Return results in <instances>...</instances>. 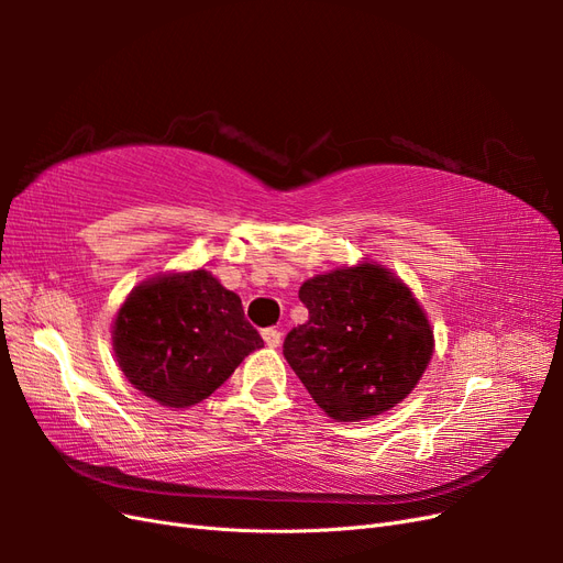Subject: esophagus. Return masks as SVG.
Listing matches in <instances>:
<instances>
[{"label":"esophagus","instance_id":"esophagus-1","mask_svg":"<svg viewBox=\"0 0 563 563\" xmlns=\"http://www.w3.org/2000/svg\"><path fill=\"white\" fill-rule=\"evenodd\" d=\"M263 340H265V345L267 347H279V343H282V333L277 331V329H263Z\"/></svg>","mask_w":563,"mask_h":563}]
</instances>
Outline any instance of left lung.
I'll use <instances>...</instances> for the list:
<instances>
[{
	"label": "left lung",
	"instance_id": "obj_1",
	"mask_svg": "<svg viewBox=\"0 0 563 563\" xmlns=\"http://www.w3.org/2000/svg\"><path fill=\"white\" fill-rule=\"evenodd\" d=\"M310 317L286 335L284 356L323 413L338 422L404 401L434 352L422 305L395 272L362 261L302 282Z\"/></svg>",
	"mask_w": 563,
	"mask_h": 563
}]
</instances>
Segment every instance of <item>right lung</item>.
<instances>
[{
    "label": "right lung",
    "instance_id": "right-lung-1",
    "mask_svg": "<svg viewBox=\"0 0 563 563\" xmlns=\"http://www.w3.org/2000/svg\"><path fill=\"white\" fill-rule=\"evenodd\" d=\"M261 347L242 298L201 267L133 286L112 321V350L124 378L166 408L211 397Z\"/></svg>",
    "mask_w": 563,
    "mask_h": 563
}]
</instances>
